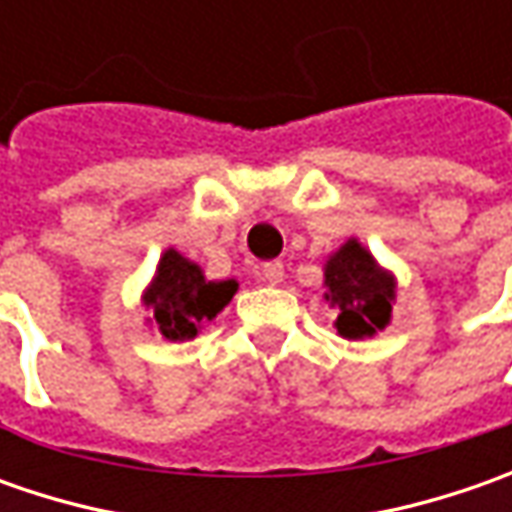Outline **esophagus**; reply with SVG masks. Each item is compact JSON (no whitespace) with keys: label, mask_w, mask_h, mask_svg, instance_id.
I'll list each match as a JSON object with an SVG mask.
<instances>
[{"label":"esophagus","mask_w":512,"mask_h":512,"mask_svg":"<svg viewBox=\"0 0 512 512\" xmlns=\"http://www.w3.org/2000/svg\"><path fill=\"white\" fill-rule=\"evenodd\" d=\"M259 276L265 279L267 285H279L285 279V265L282 262H265L259 267Z\"/></svg>","instance_id":"esophagus-1"}]
</instances>
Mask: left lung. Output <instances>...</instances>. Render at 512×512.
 Returning a JSON list of instances; mask_svg holds the SVG:
<instances>
[{
    "label": "left lung",
    "mask_w": 512,
    "mask_h": 512,
    "mask_svg": "<svg viewBox=\"0 0 512 512\" xmlns=\"http://www.w3.org/2000/svg\"><path fill=\"white\" fill-rule=\"evenodd\" d=\"M325 290V302L339 313L333 327L344 339H367L390 325L396 279L376 265L359 239H347L327 259Z\"/></svg>",
    "instance_id": "1"
}]
</instances>
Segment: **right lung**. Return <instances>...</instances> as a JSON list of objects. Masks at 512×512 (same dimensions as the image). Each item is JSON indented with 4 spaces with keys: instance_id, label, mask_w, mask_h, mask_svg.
<instances>
[{
    "instance_id": "1",
    "label": "right lung",
    "mask_w": 512,
    "mask_h": 512,
    "mask_svg": "<svg viewBox=\"0 0 512 512\" xmlns=\"http://www.w3.org/2000/svg\"><path fill=\"white\" fill-rule=\"evenodd\" d=\"M236 290L239 285L233 279L207 282L202 267L170 247L162 253L156 276L142 299L165 339L187 342L233 299Z\"/></svg>"
}]
</instances>
